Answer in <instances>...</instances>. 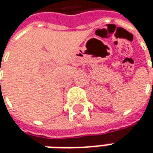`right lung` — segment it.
Listing matches in <instances>:
<instances>
[{"instance_id": "1", "label": "right lung", "mask_w": 153, "mask_h": 153, "mask_svg": "<svg viewBox=\"0 0 153 153\" xmlns=\"http://www.w3.org/2000/svg\"><path fill=\"white\" fill-rule=\"evenodd\" d=\"M0 71H1V70H0ZM0 83H1V82H0Z\"/></svg>"}]
</instances>
